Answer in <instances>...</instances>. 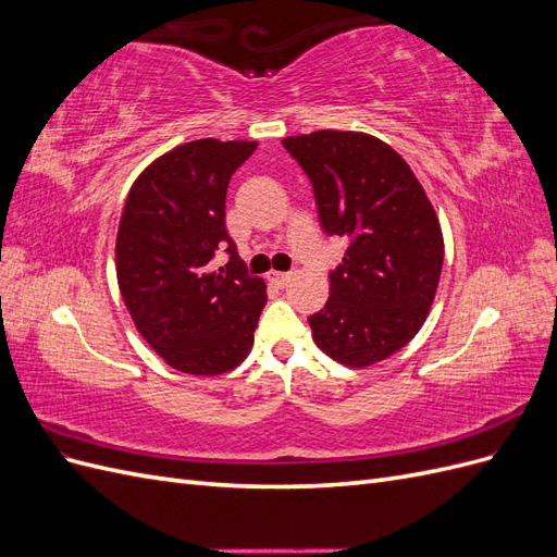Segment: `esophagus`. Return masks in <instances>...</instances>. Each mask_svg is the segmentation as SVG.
<instances>
[{
	"instance_id": "obj_1",
	"label": "esophagus",
	"mask_w": 557,
	"mask_h": 557,
	"mask_svg": "<svg viewBox=\"0 0 557 557\" xmlns=\"http://www.w3.org/2000/svg\"><path fill=\"white\" fill-rule=\"evenodd\" d=\"M267 278L272 281L274 285H278V288H285V285L290 283L293 274H290V272H269V276H267Z\"/></svg>"
}]
</instances>
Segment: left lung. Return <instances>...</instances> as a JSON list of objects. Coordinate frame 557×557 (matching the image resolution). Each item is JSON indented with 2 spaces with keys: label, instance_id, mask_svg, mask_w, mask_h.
Returning <instances> with one entry per match:
<instances>
[{
  "label": "left lung",
  "instance_id": "left-lung-1",
  "mask_svg": "<svg viewBox=\"0 0 557 557\" xmlns=\"http://www.w3.org/2000/svg\"><path fill=\"white\" fill-rule=\"evenodd\" d=\"M283 146L313 185L320 225L350 242L325 309L309 318L313 342L339 364L372 367L430 315L444 264L440 218L411 166L372 134L318 129Z\"/></svg>",
  "mask_w": 557,
  "mask_h": 557
}]
</instances>
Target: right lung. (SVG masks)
I'll return each instance as SVG.
<instances>
[{
  "mask_svg": "<svg viewBox=\"0 0 557 557\" xmlns=\"http://www.w3.org/2000/svg\"><path fill=\"white\" fill-rule=\"evenodd\" d=\"M258 141L197 139L166 150L132 183L115 237V276L146 344L190 376H221L252 348L267 283L248 276L225 230L232 174ZM225 247L231 262L213 270Z\"/></svg>",
  "mask_w": 557,
  "mask_h": 557,
  "instance_id": "1",
  "label": "right lung"
}]
</instances>
